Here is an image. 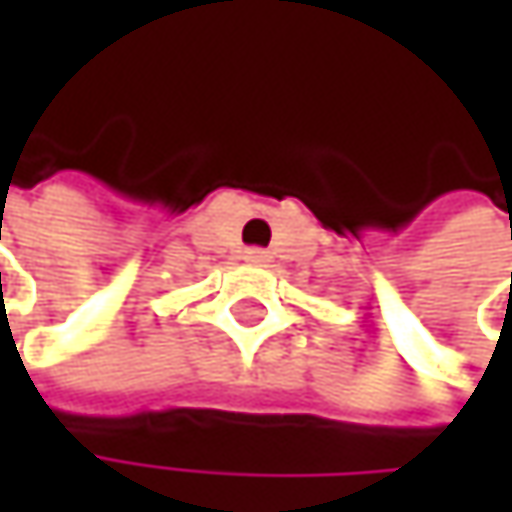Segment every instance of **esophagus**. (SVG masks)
Instances as JSON below:
<instances>
[{"instance_id":"esophagus-1","label":"esophagus","mask_w":512,"mask_h":512,"mask_svg":"<svg viewBox=\"0 0 512 512\" xmlns=\"http://www.w3.org/2000/svg\"><path fill=\"white\" fill-rule=\"evenodd\" d=\"M243 257H246L249 263H266V260H269V255H266L263 249H246V252H243Z\"/></svg>"}]
</instances>
